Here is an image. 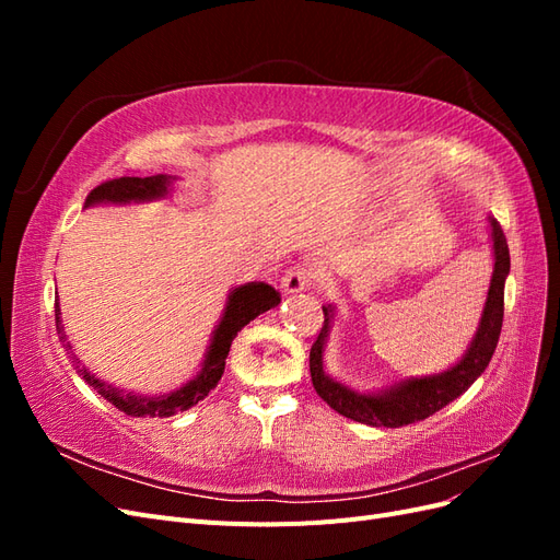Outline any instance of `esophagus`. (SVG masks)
Masks as SVG:
<instances>
[{
    "label": "esophagus",
    "mask_w": 560,
    "mask_h": 560,
    "mask_svg": "<svg viewBox=\"0 0 560 560\" xmlns=\"http://www.w3.org/2000/svg\"><path fill=\"white\" fill-rule=\"evenodd\" d=\"M280 284H282V290H284L287 294L306 292L308 287L313 284V273H311V268H308V266H303V264H294V266H290V268L284 270V276H282Z\"/></svg>",
    "instance_id": "1"
}]
</instances>
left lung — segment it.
<instances>
[{"instance_id":"left-lung-1","label":"left lung","mask_w":560,"mask_h":560,"mask_svg":"<svg viewBox=\"0 0 560 560\" xmlns=\"http://www.w3.org/2000/svg\"><path fill=\"white\" fill-rule=\"evenodd\" d=\"M490 241H493V278H490L486 306L479 319V329L474 334L469 348L465 350L463 360L453 364L442 374L404 378L395 385H387L376 393H360L343 385L341 381L331 378L325 371V346L334 319V306H322L325 313V325L311 348V378L315 393L325 399L334 411L341 416L364 422L371 428H404L411 422L425 420L446 404L460 397L465 389L477 381L493 352L498 348V338L502 329L504 315V280L510 276V247L506 238L493 217H488Z\"/></svg>"}]
</instances>
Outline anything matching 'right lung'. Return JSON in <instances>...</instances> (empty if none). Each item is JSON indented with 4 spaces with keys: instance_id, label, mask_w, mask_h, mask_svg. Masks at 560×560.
<instances>
[{
    "instance_id": "add662e5",
    "label": "right lung",
    "mask_w": 560,
    "mask_h": 560,
    "mask_svg": "<svg viewBox=\"0 0 560 560\" xmlns=\"http://www.w3.org/2000/svg\"><path fill=\"white\" fill-rule=\"evenodd\" d=\"M175 177L171 175H154V177H118L103 182L100 186L89 194L86 206L83 208H93V206H126V202H147V200H159L171 194ZM280 303V294L273 290V287L266 282H247L235 287V290L229 292L226 299V308L219 325L212 331L210 346L206 350V360L200 364V371L191 378L186 381L182 387L173 389V393L165 395H140V393H128V389L116 387L107 381H100L95 374L81 364V360L72 352L70 341H67V334L62 327V317H60V303L56 299V329L60 336V343L67 350V358H70L72 366L77 369V374L86 381L93 389H97L100 397H105L109 404H114L118 411H124L126 416L132 418H167L175 416L177 411L191 409L194 404L200 399H206L210 389L217 387L219 378L224 374L226 358L233 338L238 336V331L249 325L254 317H259L261 313L276 308Z\"/></svg>"
}]
</instances>
